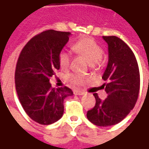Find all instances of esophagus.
I'll return each mask as SVG.
<instances>
[{"label":"esophagus","instance_id":"34e87169","mask_svg":"<svg viewBox=\"0 0 149 149\" xmlns=\"http://www.w3.org/2000/svg\"><path fill=\"white\" fill-rule=\"evenodd\" d=\"M74 94L75 95H84V91L83 90H74Z\"/></svg>","mask_w":149,"mask_h":149}]
</instances>
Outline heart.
<instances>
[{"instance_id":"1","label":"heart","mask_w":149,"mask_h":149,"mask_svg":"<svg viewBox=\"0 0 149 149\" xmlns=\"http://www.w3.org/2000/svg\"><path fill=\"white\" fill-rule=\"evenodd\" d=\"M72 49L78 54L85 57L91 63L92 67H95L99 65L100 60L102 59L104 54V49L95 40L90 38H83L79 40L73 45ZM58 60L60 67L64 70L68 69L71 62V55L67 51H61ZM68 80L74 85H81L87 81V77L79 74H70L68 75Z\"/></svg>"}]
</instances>
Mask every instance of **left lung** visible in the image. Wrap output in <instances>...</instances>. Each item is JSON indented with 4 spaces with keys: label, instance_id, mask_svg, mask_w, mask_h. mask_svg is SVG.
I'll return each instance as SVG.
<instances>
[{
    "label": "left lung",
    "instance_id": "8db88e82",
    "mask_svg": "<svg viewBox=\"0 0 149 149\" xmlns=\"http://www.w3.org/2000/svg\"><path fill=\"white\" fill-rule=\"evenodd\" d=\"M109 46V62L102 79L108 96L101 100L94 94L95 107L87 112L92 123L107 127L121 122L137 102L140 74L135 55L129 45L117 36H103Z\"/></svg>",
    "mask_w": 149,
    "mask_h": 149
}]
</instances>
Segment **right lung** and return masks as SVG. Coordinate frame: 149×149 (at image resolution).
<instances>
[{
	"mask_svg": "<svg viewBox=\"0 0 149 149\" xmlns=\"http://www.w3.org/2000/svg\"><path fill=\"white\" fill-rule=\"evenodd\" d=\"M70 33L48 30L31 38L16 63L15 89L21 106L35 122L48 125L64 113V100L73 95L70 88H53L49 78L60 69L58 56Z\"/></svg>",
	"mask_w": 149,
	"mask_h": 149,
	"instance_id": "1",
	"label": "right lung"
}]
</instances>
